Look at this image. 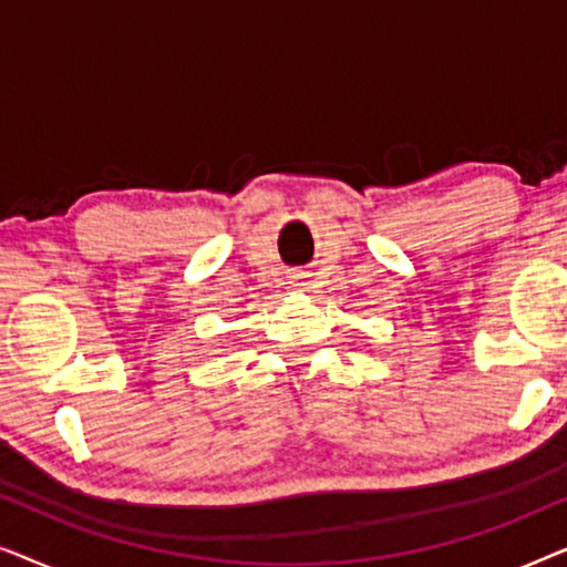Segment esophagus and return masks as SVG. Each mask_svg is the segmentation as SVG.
I'll return each mask as SVG.
<instances>
[{"mask_svg":"<svg viewBox=\"0 0 567 567\" xmlns=\"http://www.w3.org/2000/svg\"><path fill=\"white\" fill-rule=\"evenodd\" d=\"M291 281H293V286H305V276H301V274H297V276H293V278H291Z\"/></svg>","mask_w":567,"mask_h":567,"instance_id":"esophagus-1","label":"esophagus"}]
</instances>
